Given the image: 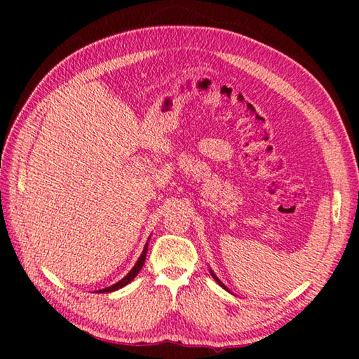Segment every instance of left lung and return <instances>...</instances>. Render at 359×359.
<instances>
[{"instance_id": "left-lung-1", "label": "left lung", "mask_w": 359, "mask_h": 359, "mask_svg": "<svg viewBox=\"0 0 359 359\" xmlns=\"http://www.w3.org/2000/svg\"><path fill=\"white\" fill-rule=\"evenodd\" d=\"M209 272H210V276H212V277H214V280H215V282H217L218 285H220V287H222V288H224V290H228L226 287H224V283H223V282L220 280V278H218V277L215 276V272H214V271H212V269H209Z\"/></svg>"}]
</instances>
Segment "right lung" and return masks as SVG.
<instances>
[{"label": "right lung", "instance_id": "obj_1", "mask_svg": "<svg viewBox=\"0 0 359 359\" xmlns=\"http://www.w3.org/2000/svg\"><path fill=\"white\" fill-rule=\"evenodd\" d=\"M147 248H149V242H147V244H145L144 250H142V253H141V257H139V259L136 261V264L133 266V269H131V271L128 272V274H126L123 278H121V280H118L117 283L111 285V287L96 291V293H111V291H115V290H118V288H123L125 285H128V283L133 280V278H135V277L139 274V271L142 269L144 261H145V255H147Z\"/></svg>", "mask_w": 359, "mask_h": 359}]
</instances>
